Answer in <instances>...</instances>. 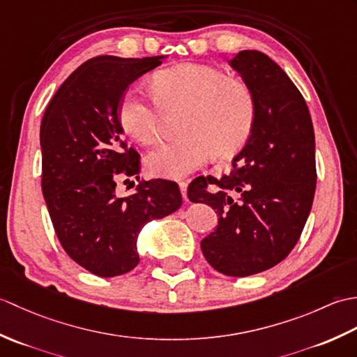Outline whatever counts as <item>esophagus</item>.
I'll return each mask as SVG.
<instances>
[{
    "label": "esophagus",
    "instance_id": "obj_1",
    "mask_svg": "<svg viewBox=\"0 0 357 357\" xmlns=\"http://www.w3.org/2000/svg\"><path fill=\"white\" fill-rule=\"evenodd\" d=\"M187 187L188 184L185 181H179V188H181V195H183V198L187 201Z\"/></svg>",
    "mask_w": 357,
    "mask_h": 357
}]
</instances>
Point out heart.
I'll use <instances>...</instances> for the list:
<instances>
[{
  "label": "heart",
  "mask_w": 357,
  "mask_h": 357,
  "mask_svg": "<svg viewBox=\"0 0 357 357\" xmlns=\"http://www.w3.org/2000/svg\"><path fill=\"white\" fill-rule=\"evenodd\" d=\"M184 113L185 136L159 144L146 156L149 174L179 179L207 162L230 158L247 146L256 128L259 102L248 82L207 64H179L153 77V92L130 87L121 98L118 118L141 144L161 138L167 115Z\"/></svg>",
  "instance_id": "obj_1"
}]
</instances>
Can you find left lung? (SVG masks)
<instances>
[{"label":"left lung","mask_w":357,"mask_h":357,"mask_svg":"<svg viewBox=\"0 0 357 357\" xmlns=\"http://www.w3.org/2000/svg\"><path fill=\"white\" fill-rule=\"evenodd\" d=\"M230 66L257 96L256 128L230 174L196 178L187 195L219 218L201 241L204 257L222 275L242 278L275 267L298 244L317 174L312 116L293 81L257 50L239 52Z\"/></svg>","instance_id":"8db88e82"}]
</instances>
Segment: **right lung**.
<instances>
[{
    "instance_id": "add662e5",
    "label": "right lung",
    "mask_w": 357,
    "mask_h": 357,
    "mask_svg": "<svg viewBox=\"0 0 357 357\" xmlns=\"http://www.w3.org/2000/svg\"><path fill=\"white\" fill-rule=\"evenodd\" d=\"M161 59H89L63 82L44 112L40 139L45 206L64 252L96 276L133 270L139 262L136 239L142 227L183 206L176 183L139 179L141 156L127 146L118 118L128 86ZM116 177L138 178L137 192L119 199Z\"/></svg>"
}]
</instances>
